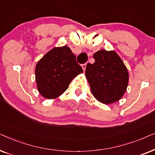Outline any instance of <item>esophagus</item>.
I'll return each instance as SVG.
<instances>
[{
  "instance_id": "34e87169",
  "label": "esophagus",
  "mask_w": 155,
  "mask_h": 155,
  "mask_svg": "<svg viewBox=\"0 0 155 155\" xmlns=\"http://www.w3.org/2000/svg\"><path fill=\"white\" fill-rule=\"evenodd\" d=\"M86 66H87V63H84V64H82V69H83V71H85V69H86Z\"/></svg>"
}]
</instances>
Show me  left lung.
<instances>
[{"mask_svg":"<svg viewBox=\"0 0 155 155\" xmlns=\"http://www.w3.org/2000/svg\"><path fill=\"white\" fill-rule=\"evenodd\" d=\"M93 58L95 62L87 63L85 70L92 94L105 104L116 102L128 87L129 75L126 65L114 51L101 49Z\"/></svg>","mask_w":155,"mask_h":155,"instance_id":"obj_1","label":"left lung"}]
</instances>
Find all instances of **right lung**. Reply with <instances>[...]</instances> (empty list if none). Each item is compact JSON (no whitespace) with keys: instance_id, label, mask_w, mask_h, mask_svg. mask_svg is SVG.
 Masks as SVG:
<instances>
[{"instance_id":"add662e5","label":"right lung","mask_w":155,"mask_h":155,"mask_svg":"<svg viewBox=\"0 0 155 155\" xmlns=\"http://www.w3.org/2000/svg\"><path fill=\"white\" fill-rule=\"evenodd\" d=\"M82 72L71 48L67 46L55 47L36 65L38 91L44 98L56 99L67 90L73 78Z\"/></svg>"}]
</instances>
